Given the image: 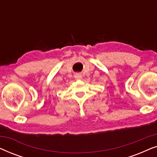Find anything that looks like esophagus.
Returning a JSON list of instances; mask_svg holds the SVG:
<instances>
[{"instance_id":"34e87169","label":"esophagus","mask_w":157,"mask_h":157,"mask_svg":"<svg viewBox=\"0 0 157 157\" xmlns=\"http://www.w3.org/2000/svg\"><path fill=\"white\" fill-rule=\"evenodd\" d=\"M75 78H76V80H79V79L81 78V75L76 74V75H75Z\"/></svg>"}]
</instances>
